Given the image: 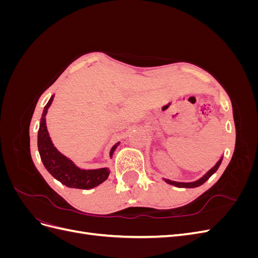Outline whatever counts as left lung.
Returning a JSON list of instances; mask_svg holds the SVG:
<instances>
[{
  "mask_svg": "<svg viewBox=\"0 0 258 258\" xmlns=\"http://www.w3.org/2000/svg\"><path fill=\"white\" fill-rule=\"evenodd\" d=\"M221 162H222V159L218 160L216 165H215L212 169H211L207 174H205L204 176H202L200 179H198V181H196V182H191V183H181V182L170 181V179H165V181H166L167 183L171 184V185H174V186H176V187H187V188H191V187H197V186H200V185L204 184V183L207 181V179H208L211 175H212V174L215 172V171L218 169V167H220Z\"/></svg>",
  "mask_w": 258,
  "mask_h": 258,
  "instance_id": "left-lung-1",
  "label": "left lung"
}]
</instances>
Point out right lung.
<instances>
[{"mask_svg": "<svg viewBox=\"0 0 258 258\" xmlns=\"http://www.w3.org/2000/svg\"><path fill=\"white\" fill-rule=\"evenodd\" d=\"M52 100L53 96L49 99L48 103L44 107L40 129H38L37 146L41 159L48 172L63 185L80 189L93 188V187L105 181L108 177V174H110V171H108L107 168L97 170H82L77 168L66 156L57 151V148L53 146L49 138L45 120V116L47 114V110ZM118 144L119 143H117L112 147L110 154L111 156H113V153Z\"/></svg>", "mask_w": 258, "mask_h": 258, "instance_id": "1", "label": "right lung"}]
</instances>
